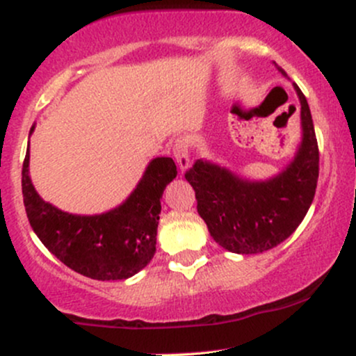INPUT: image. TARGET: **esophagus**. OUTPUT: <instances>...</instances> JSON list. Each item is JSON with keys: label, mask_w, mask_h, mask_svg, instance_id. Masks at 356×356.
Instances as JSON below:
<instances>
[{"label": "esophagus", "mask_w": 356, "mask_h": 356, "mask_svg": "<svg viewBox=\"0 0 356 356\" xmlns=\"http://www.w3.org/2000/svg\"><path fill=\"white\" fill-rule=\"evenodd\" d=\"M174 157L181 170H186L191 165V144L187 138H177L174 144Z\"/></svg>", "instance_id": "esophagus-1"}]
</instances>
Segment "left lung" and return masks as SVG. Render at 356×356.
Wrapping results in <instances>:
<instances>
[{
	"mask_svg": "<svg viewBox=\"0 0 356 356\" xmlns=\"http://www.w3.org/2000/svg\"><path fill=\"white\" fill-rule=\"evenodd\" d=\"M280 72L286 75L281 70ZM301 102L303 140L293 162L276 177L251 182L224 167L195 161L186 170L194 187L197 212L219 246L238 254L269 251L288 239L312 206L320 172V152L308 102Z\"/></svg>",
	"mask_w": 356,
	"mask_h": 356,
	"instance_id": "1",
	"label": "left lung"
}]
</instances>
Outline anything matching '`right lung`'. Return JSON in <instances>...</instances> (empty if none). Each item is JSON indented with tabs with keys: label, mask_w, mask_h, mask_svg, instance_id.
Masks as SVG:
<instances>
[{
	"label": "right lung",
	"mask_w": 356,
	"mask_h": 356,
	"mask_svg": "<svg viewBox=\"0 0 356 356\" xmlns=\"http://www.w3.org/2000/svg\"><path fill=\"white\" fill-rule=\"evenodd\" d=\"M28 165L30 147L22 170L24 209L35 234L61 263L99 281L127 280L150 263L155 254L161 197L177 175L172 159H154L130 197L97 216L68 214L44 202L31 184Z\"/></svg>",
	"instance_id": "obj_1"
}]
</instances>
